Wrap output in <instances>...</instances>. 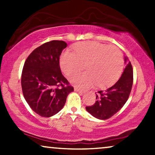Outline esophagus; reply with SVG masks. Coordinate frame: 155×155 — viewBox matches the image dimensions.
Masks as SVG:
<instances>
[{
    "instance_id": "esophagus-1",
    "label": "esophagus",
    "mask_w": 155,
    "mask_h": 155,
    "mask_svg": "<svg viewBox=\"0 0 155 155\" xmlns=\"http://www.w3.org/2000/svg\"><path fill=\"white\" fill-rule=\"evenodd\" d=\"M74 91L78 92H79V93H81V94L84 93V91H82V90H80V89L77 88V87H74Z\"/></svg>"
}]
</instances>
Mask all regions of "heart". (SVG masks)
<instances>
[{
  "instance_id": "obj_1",
  "label": "heart",
  "mask_w": 155,
  "mask_h": 155,
  "mask_svg": "<svg viewBox=\"0 0 155 155\" xmlns=\"http://www.w3.org/2000/svg\"><path fill=\"white\" fill-rule=\"evenodd\" d=\"M75 52L65 51L60 57V67L65 75L71 76L85 64L87 72L70 77L71 84L81 89L97 86L106 88L115 84L122 75L124 60L116 47L95 41L81 42L74 47Z\"/></svg>"
}]
</instances>
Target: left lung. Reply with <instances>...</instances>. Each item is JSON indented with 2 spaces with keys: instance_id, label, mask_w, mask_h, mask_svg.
<instances>
[{
  "instance_id": "left-lung-1",
  "label": "left lung",
  "mask_w": 155,
  "mask_h": 155,
  "mask_svg": "<svg viewBox=\"0 0 155 155\" xmlns=\"http://www.w3.org/2000/svg\"><path fill=\"white\" fill-rule=\"evenodd\" d=\"M126 66L123 73L111 87L99 91L94 105L87 106L86 110L92 116L99 120H107L118 112L128 99L133 86V71L132 65L124 57Z\"/></svg>"
}]
</instances>
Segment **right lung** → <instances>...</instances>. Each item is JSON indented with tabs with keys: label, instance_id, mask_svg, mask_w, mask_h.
I'll return each instance as SVG.
<instances>
[{
	"label": "right lung",
	"instance_id": "add662e5",
	"mask_svg": "<svg viewBox=\"0 0 155 155\" xmlns=\"http://www.w3.org/2000/svg\"><path fill=\"white\" fill-rule=\"evenodd\" d=\"M67 47L63 41H51L34 49L22 69V89L26 102L43 117L58 114L74 91L60 67V57Z\"/></svg>",
	"mask_w": 155,
	"mask_h": 155
}]
</instances>
